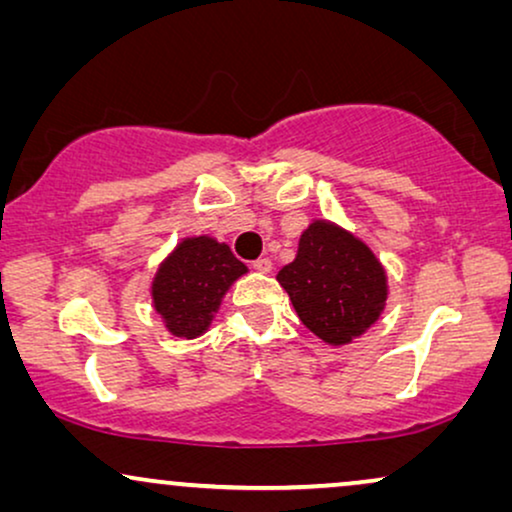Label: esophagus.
Masks as SVG:
<instances>
[{
    "instance_id": "esophagus-1",
    "label": "esophagus",
    "mask_w": 512,
    "mask_h": 512,
    "mask_svg": "<svg viewBox=\"0 0 512 512\" xmlns=\"http://www.w3.org/2000/svg\"><path fill=\"white\" fill-rule=\"evenodd\" d=\"M256 272H261V275H268V272L272 270V261L270 258H258V261H254V265H251Z\"/></svg>"
}]
</instances>
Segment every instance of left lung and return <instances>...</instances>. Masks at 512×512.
Listing matches in <instances>:
<instances>
[{"mask_svg":"<svg viewBox=\"0 0 512 512\" xmlns=\"http://www.w3.org/2000/svg\"><path fill=\"white\" fill-rule=\"evenodd\" d=\"M298 319L331 347L352 345L382 317L387 270L361 237L314 219L303 230L293 263L277 272Z\"/></svg>","mask_w":512,"mask_h":512,"instance_id":"left-lung-1","label":"left lung"}]
</instances>
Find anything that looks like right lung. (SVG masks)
<instances>
[{"label":"right lung","instance_id":"1","mask_svg":"<svg viewBox=\"0 0 512 512\" xmlns=\"http://www.w3.org/2000/svg\"><path fill=\"white\" fill-rule=\"evenodd\" d=\"M247 272L226 242L212 235L184 237L153 275V310L174 338H200L212 326L230 286Z\"/></svg>","mask_w":512,"mask_h":512}]
</instances>
